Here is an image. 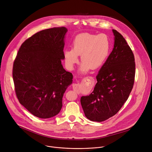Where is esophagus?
<instances>
[{
    "label": "esophagus",
    "instance_id": "esophagus-1",
    "mask_svg": "<svg viewBox=\"0 0 152 152\" xmlns=\"http://www.w3.org/2000/svg\"><path fill=\"white\" fill-rule=\"evenodd\" d=\"M86 78H92V77H91V76H88V77H86ZM74 85L75 86H76V85H75V84H74Z\"/></svg>",
    "mask_w": 152,
    "mask_h": 152
}]
</instances>
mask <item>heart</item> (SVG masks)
I'll use <instances>...</instances> for the list:
<instances>
[{"label":"heart","instance_id":"b5f03b06","mask_svg":"<svg viewBox=\"0 0 152 152\" xmlns=\"http://www.w3.org/2000/svg\"><path fill=\"white\" fill-rule=\"evenodd\" d=\"M110 51V41L105 34L81 33L73 41L72 49L64 52V58L67 67L72 70L78 61L80 55L82 61L80 71L86 72L90 69L100 67L107 59Z\"/></svg>","mask_w":152,"mask_h":152}]
</instances>
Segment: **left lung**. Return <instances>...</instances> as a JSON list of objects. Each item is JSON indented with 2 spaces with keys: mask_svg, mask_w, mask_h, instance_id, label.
Segmentation results:
<instances>
[{
  "mask_svg": "<svg viewBox=\"0 0 152 152\" xmlns=\"http://www.w3.org/2000/svg\"><path fill=\"white\" fill-rule=\"evenodd\" d=\"M114 48L96 76L97 83L89 96L81 97L86 118L102 122L118 113L133 89L136 64L134 54L122 34L113 30Z\"/></svg>",
  "mask_w": 152,
  "mask_h": 152,
  "instance_id": "8db88e82",
  "label": "left lung"
}]
</instances>
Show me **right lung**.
Masks as SVG:
<instances>
[{
    "label": "right lung",
    "instance_id": "right-lung-1",
    "mask_svg": "<svg viewBox=\"0 0 152 152\" xmlns=\"http://www.w3.org/2000/svg\"><path fill=\"white\" fill-rule=\"evenodd\" d=\"M64 27L40 31L26 39L13 63V78L19 103L34 116L50 118L60 113L64 93L72 82L64 59Z\"/></svg>",
    "mask_w": 152,
    "mask_h": 152
}]
</instances>
